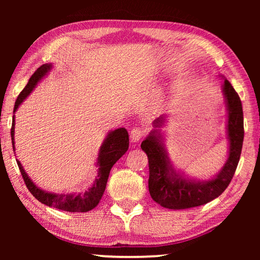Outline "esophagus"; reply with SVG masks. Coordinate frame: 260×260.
Listing matches in <instances>:
<instances>
[{
	"label": "esophagus",
	"mask_w": 260,
	"mask_h": 260,
	"mask_svg": "<svg viewBox=\"0 0 260 260\" xmlns=\"http://www.w3.org/2000/svg\"><path fill=\"white\" fill-rule=\"evenodd\" d=\"M144 135H145L144 129L140 128V127H134V128L131 132V140L133 143H137Z\"/></svg>",
	"instance_id": "esophagus-1"
}]
</instances>
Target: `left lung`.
Listing matches in <instances>:
<instances>
[{
	"label": "left lung",
	"instance_id": "obj_1",
	"mask_svg": "<svg viewBox=\"0 0 260 260\" xmlns=\"http://www.w3.org/2000/svg\"><path fill=\"white\" fill-rule=\"evenodd\" d=\"M223 79L222 93L227 107V140L229 143L228 158L221 170L209 180L191 179L183 172L176 171L171 163L161 127L168 116L162 115L153 121L154 128L142 142V150L148 157L150 178L148 191L152 199L167 209L180 210L199 207L218 198L227 189L238 165L242 142H244V113L241 101L230 82Z\"/></svg>",
	"mask_w": 260,
	"mask_h": 260
}]
</instances>
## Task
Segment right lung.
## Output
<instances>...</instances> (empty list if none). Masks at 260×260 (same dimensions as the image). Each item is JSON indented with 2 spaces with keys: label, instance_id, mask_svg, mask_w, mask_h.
I'll return each mask as SVG.
<instances>
[{
  "label": "right lung",
  "instance_id": "right-lung-1",
  "mask_svg": "<svg viewBox=\"0 0 260 260\" xmlns=\"http://www.w3.org/2000/svg\"><path fill=\"white\" fill-rule=\"evenodd\" d=\"M52 69V63H45L40 68L36 70V73L31 76L24 89L20 92V95L16 99L14 109H13V119H12V128H11V139H12L13 151L15 152V142H14V129H15V112L18 110L20 105L24 102V99L30 95L37 85L45 77L50 73ZM129 139L128 133L123 127L120 128L110 131L107 133L106 139L104 140L103 144L99 148L98 157L96 162V167L98 168L97 176L91 186L88 187L87 190L81 192H73V193H53L45 191L41 187L35 184L29 175L26 174L21 162H18L20 172L23 178L25 185L29 191L32 193L38 201L46 204L48 207H53L59 210H63L67 212H87L90 211L101 201L104 194V191L106 189L107 180L109 176V172L112 170L113 165L118 161V159L124 155L128 150Z\"/></svg>",
  "mask_w": 260,
  "mask_h": 260
}]
</instances>
